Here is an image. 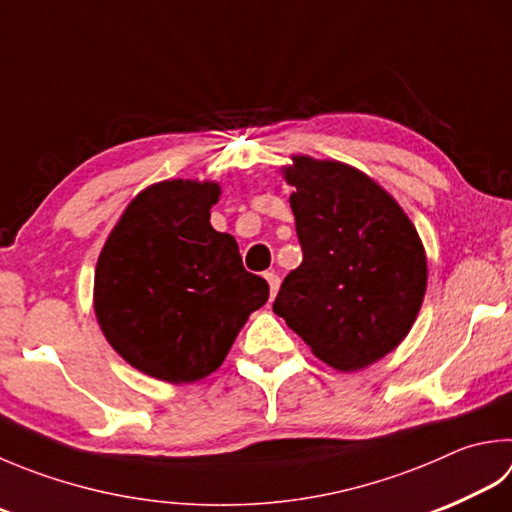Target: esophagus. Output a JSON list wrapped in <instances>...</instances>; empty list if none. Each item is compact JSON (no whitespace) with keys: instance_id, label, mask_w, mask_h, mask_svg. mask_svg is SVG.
Wrapping results in <instances>:
<instances>
[{"instance_id":"esophagus-1","label":"esophagus","mask_w":512,"mask_h":512,"mask_svg":"<svg viewBox=\"0 0 512 512\" xmlns=\"http://www.w3.org/2000/svg\"><path fill=\"white\" fill-rule=\"evenodd\" d=\"M265 278H267V283H269V292H272V298H274L276 292H278V287H281V278H278L274 272L265 274Z\"/></svg>"}]
</instances>
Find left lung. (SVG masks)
Here are the masks:
<instances>
[{
    "label": "left lung",
    "instance_id": "1",
    "mask_svg": "<svg viewBox=\"0 0 512 512\" xmlns=\"http://www.w3.org/2000/svg\"><path fill=\"white\" fill-rule=\"evenodd\" d=\"M303 263L285 276L274 312L334 370L390 354L417 321L428 260L417 227L379 182L339 160L292 156Z\"/></svg>",
    "mask_w": 512,
    "mask_h": 512
}]
</instances>
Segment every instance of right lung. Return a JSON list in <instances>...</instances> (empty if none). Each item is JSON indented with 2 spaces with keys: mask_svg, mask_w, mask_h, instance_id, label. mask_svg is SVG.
<instances>
[{
  "mask_svg": "<svg viewBox=\"0 0 512 512\" xmlns=\"http://www.w3.org/2000/svg\"><path fill=\"white\" fill-rule=\"evenodd\" d=\"M211 180H162L129 202L95 265L93 310L106 341L142 374L173 385L223 365L269 298L234 236L209 223Z\"/></svg>",
  "mask_w": 512,
  "mask_h": 512,
  "instance_id": "obj_1",
  "label": "right lung"
}]
</instances>
